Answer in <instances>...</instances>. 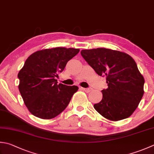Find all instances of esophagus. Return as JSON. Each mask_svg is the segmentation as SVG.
Here are the masks:
<instances>
[{
	"mask_svg": "<svg viewBox=\"0 0 154 154\" xmlns=\"http://www.w3.org/2000/svg\"><path fill=\"white\" fill-rule=\"evenodd\" d=\"M82 89L84 90V91L87 93H89L92 90V89H91V88H83V87H82Z\"/></svg>",
	"mask_w": 154,
	"mask_h": 154,
	"instance_id": "1",
	"label": "esophagus"
}]
</instances>
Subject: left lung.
Listing matches in <instances>:
<instances>
[{"label":"left lung","mask_w":154,"mask_h":154,"mask_svg":"<svg viewBox=\"0 0 154 154\" xmlns=\"http://www.w3.org/2000/svg\"><path fill=\"white\" fill-rule=\"evenodd\" d=\"M81 54L99 76H106L108 88L95 109L105 118L117 122L136 109L144 93V78L128 54L105 48L85 49Z\"/></svg>","instance_id":"obj_1"}]
</instances>
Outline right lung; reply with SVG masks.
I'll list each match as a JSON object with an SVG mask.
<instances>
[{
  "label": "right lung",
  "mask_w": 154,
  "mask_h": 154,
  "mask_svg": "<svg viewBox=\"0 0 154 154\" xmlns=\"http://www.w3.org/2000/svg\"><path fill=\"white\" fill-rule=\"evenodd\" d=\"M79 52V49L56 47L37 51L27 58L18 74L19 89L33 116L50 119L67 107L79 87L57 84L55 79Z\"/></svg>",
  "instance_id": "1"
}]
</instances>
